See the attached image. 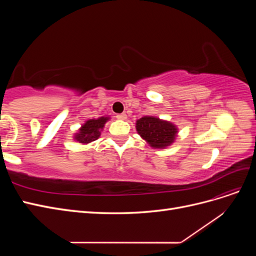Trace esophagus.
Instances as JSON below:
<instances>
[{"label": "esophagus", "mask_w": 256, "mask_h": 256, "mask_svg": "<svg viewBox=\"0 0 256 256\" xmlns=\"http://www.w3.org/2000/svg\"><path fill=\"white\" fill-rule=\"evenodd\" d=\"M116 118H118V120H126L127 118V115L125 113L118 114V115H116Z\"/></svg>", "instance_id": "34e87169"}]
</instances>
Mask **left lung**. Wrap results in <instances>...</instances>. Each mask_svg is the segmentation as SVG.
<instances>
[{
	"instance_id": "1",
	"label": "left lung",
	"mask_w": 256,
	"mask_h": 256,
	"mask_svg": "<svg viewBox=\"0 0 256 256\" xmlns=\"http://www.w3.org/2000/svg\"><path fill=\"white\" fill-rule=\"evenodd\" d=\"M136 131L154 148H164L171 145L177 134L174 124L154 116H144L136 120Z\"/></svg>"
}]
</instances>
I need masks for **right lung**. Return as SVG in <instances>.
Instances as JSON below:
<instances>
[{"instance_id":"add662e5","label":"right lung","mask_w":256,"mask_h":256,"mask_svg":"<svg viewBox=\"0 0 256 256\" xmlns=\"http://www.w3.org/2000/svg\"><path fill=\"white\" fill-rule=\"evenodd\" d=\"M110 120L106 116H102L97 120L92 118L86 120V122L79 129V132L76 134L74 140L82 144H88L92 141H96L100 136V131L104 127V124Z\"/></svg>"}]
</instances>
